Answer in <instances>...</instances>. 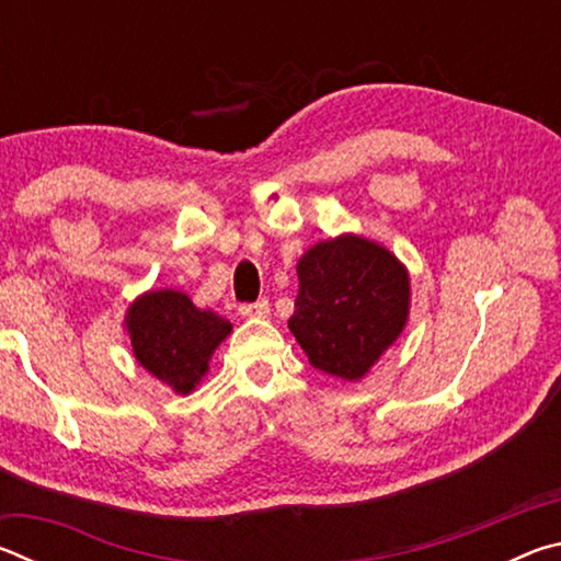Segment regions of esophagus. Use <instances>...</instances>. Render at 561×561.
I'll return each mask as SVG.
<instances>
[{"instance_id":"34e87169","label":"esophagus","mask_w":561,"mask_h":561,"mask_svg":"<svg viewBox=\"0 0 561 561\" xmlns=\"http://www.w3.org/2000/svg\"><path fill=\"white\" fill-rule=\"evenodd\" d=\"M240 314L250 317V319L270 317V301L260 299V301H252V304H240Z\"/></svg>"}]
</instances>
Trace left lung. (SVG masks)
I'll return each mask as SVG.
<instances>
[{
    "instance_id": "left-lung-1",
    "label": "left lung",
    "mask_w": 561,
    "mask_h": 561,
    "mask_svg": "<svg viewBox=\"0 0 561 561\" xmlns=\"http://www.w3.org/2000/svg\"><path fill=\"white\" fill-rule=\"evenodd\" d=\"M291 334L311 366L346 381L364 378L408 319V274L386 247L344 234L319 242L297 264Z\"/></svg>"
}]
</instances>
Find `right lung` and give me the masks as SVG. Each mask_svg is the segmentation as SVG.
<instances>
[{"label": "right lung", "mask_w": 561, "mask_h": 561, "mask_svg": "<svg viewBox=\"0 0 561 561\" xmlns=\"http://www.w3.org/2000/svg\"><path fill=\"white\" fill-rule=\"evenodd\" d=\"M128 334L140 366L178 393H190L207 371V360L232 324L201 311L173 289L148 291L130 304Z\"/></svg>", "instance_id": "obj_1"}]
</instances>
